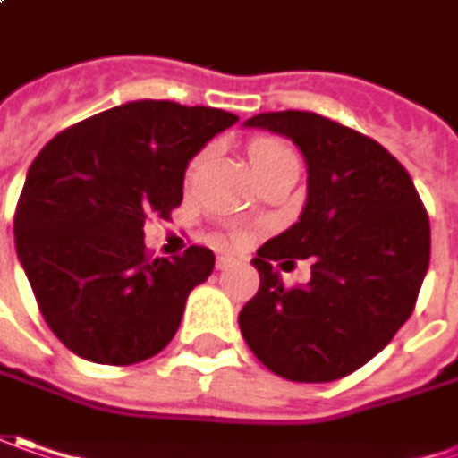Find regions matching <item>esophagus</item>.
I'll return each mask as SVG.
<instances>
[{"label": "esophagus", "mask_w": 458, "mask_h": 458, "mask_svg": "<svg viewBox=\"0 0 458 458\" xmlns=\"http://www.w3.org/2000/svg\"><path fill=\"white\" fill-rule=\"evenodd\" d=\"M230 263H233V256H217V268L220 271H225Z\"/></svg>", "instance_id": "obj_1"}]
</instances>
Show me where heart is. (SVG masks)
<instances>
[{
  "label": "heart",
  "instance_id": "heart-1",
  "mask_svg": "<svg viewBox=\"0 0 458 458\" xmlns=\"http://www.w3.org/2000/svg\"><path fill=\"white\" fill-rule=\"evenodd\" d=\"M286 157H293L292 149L284 147V144H278V141H271V139H259V141H253L248 147V159H250V166H253L256 174L271 169V166L278 165Z\"/></svg>",
  "mask_w": 458,
  "mask_h": 458
}]
</instances>
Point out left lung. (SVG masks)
Wrapping results in <instances>:
<instances>
[{
	"mask_svg": "<svg viewBox=\"0 0 458 458\" xmlns=\"http://www.w3.org/2000/svg\"><path fill=\"white\" fill-rule=\"evenodd\" d=\"M292 139L307 162L299 223L260 245V286L241 309L250 352L293 383L339 380L386 347L413 314L431 259V225L405 166L375 139L311 111L245 121ZM311 258L304 287L274 259Z\"/></svg>",
	"mask_w": 458,
	"mask_h": 458,
	"instance_id": "left-lung-1",
	"label": "left lung"
}]
</instances>
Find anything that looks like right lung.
I'll return each mask as SVG.
<instances>
[{"label": "right lung", "instance_id": "1", "mask_svg": "<svg viewBox=\"0 0 458 458\" xmlns=\"http://www.w3.org/2000/svg\"><path fill=\"white\" fill-rule=\"evenodd\" d=\"M235 121L210 106L131 101L60 131L35 157L14 245L42 319L71 352L134 365L172 342L215 256L190 245L151 259L144 223L169 220L190 159Z\"/></svg>", "mask_w": 458, "mask_h": 458}]
</instances>
